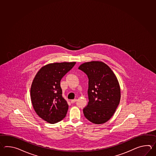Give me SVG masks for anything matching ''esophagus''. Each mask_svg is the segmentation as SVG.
Segmentation results:
<instances>
[{"label":"esophagus","instance_id":"obj_1","mask_svg":"<svg viewBox=\"0 0 156 156\" xmlns=\"http://www.w3.org/2000/svg\"><path fill=\"white\" fill-rule=\"evenodd\" d=\"M77 101L76 99H75L71 100V103H73L75 102H76Z\"/></svg>","mask_w":156,"mask_h":156}]
</instances>
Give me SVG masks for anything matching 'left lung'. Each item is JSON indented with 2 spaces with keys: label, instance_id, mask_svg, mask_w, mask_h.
Returning <instances> with one entry per match:
<instances>
[{
  "label": "left lung",
  "instance_id": "8db88e82",
  "mask_svg": "<svg viewBox=\"0 0 156 156\" xmlns=\"http://www.w3.org/2000/svg\"><path fill=\"white\" fill-rule=\"evenodd\" d=\"M79 69L89 78V103L83 109L84 116L94 124L106 123L115 112L120 100V87L115 75L101 61L85 62Z\"/></svg>",
  "mask_w": 156,
  "mask_h": 156
}]
</instances>
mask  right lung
Segmentation results:
<instances>
[{"label":"right lung","instance_id":"add662e5","mask_svg":"<svg viewBox=\"0 0 156 156\" xmlns=\"http://www.w3.org/2000/svg\"><path fill=\"white\" fill-rule=\"evenodd\" d=\"M75 62L49 63L41 67L33 79L30 99L33 109L41 118L55 124L66 116L69 105L62 97L61 79Z\"/></svg>","mask_w":156,"mask_h":156}]
</instances>
